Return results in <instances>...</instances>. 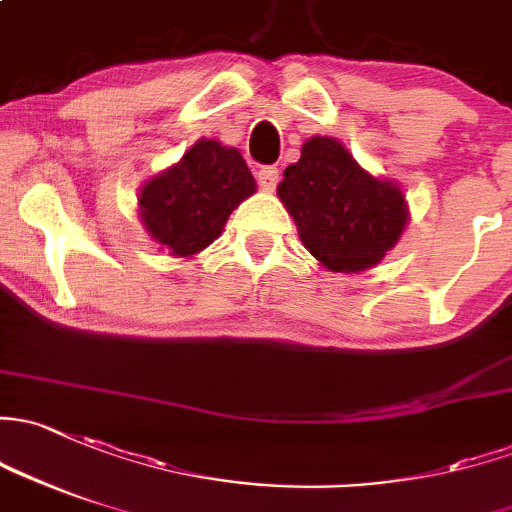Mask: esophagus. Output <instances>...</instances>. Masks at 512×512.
Here are the masks:
<instances>
[{"label":"esophagus","instance_id":"obj_1","mask_svg":"<svg viewBox=\"0 0 512 512\" xmlns=\"http://www.w3.org/2000/svg\"><path fill=\"white\" fill-rule=\"evenodd\" d=\"M257 184H260L262 191H274L279 184V169H274V166H262V169L257 171Z\"/></svg>","mask_w":512,"mask_h":512}]
</instances>
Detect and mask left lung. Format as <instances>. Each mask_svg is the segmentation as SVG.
Here are the masks:
<instances>
[{
    "label": "left lung",
    "mask_w": 512,
    "mask_h": 512,
    "mask_svg": "<svg viewBox=\"0 0 512 512\" xmlns=\"http://www.w3.org/2000/svg\"><path fill=\"white\" fill-rule=\"evenodd\" d=\"M277 196L306 250L331 272L375 267L410 220L400 186L365 171L333 137L306 139Z\"/></svg>",
    "instance_id": "obj_1"
}]
</instances>
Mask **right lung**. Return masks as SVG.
<instances>
[{"label": "right lung", "mask_w": 512, "mask_h": 512, "mask_svg": "<svg viewBox=\"0 0 512 512\" xmlns=\"http://www.w3.org/2000/svg\"><path fill=\"white\" fill-rule=\"evenodd\" d=\"M255 188L238 149L198 139L179 164L142 186L139 218L169 255L191 257L223 233L230 213Z\"/></svg>", "instance_id": "add662e5"}]
</instances>
